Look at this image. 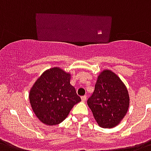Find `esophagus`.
<instances>
[{"instance_id": "1", "label": "esophagus", "mask_w": 151, "mask_h": 151, "mask_svg": "<svg viewBox=\"0 0 151 151\" xmlns=\"http://www.w3.org/2000/svg\"><path fill=\"white\" fill-rule=\"evenodd\" d=\"M81 100H82V101H83V102H84V101H86V100H87V96H82L81 97Z\"/></svg>"}]
</instances>
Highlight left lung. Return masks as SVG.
<instances>
[{
    "label": "left lung",
    "mask_w": 151,
    "mask_h": 151,
    "mask_svg": "<svg viewBox=\"0 0 151 151\" xmlns=\"http://www.w3.org/2000/svg\"><path fill=\"white\" fill-rule=\"evenodd\" d=\"M130 97L126 86L110 70L100 73L94 91L87 100L93 117L103 128L114 127L128 111Z\"/></svg>",
    "instance_id": "1"
}]
</instances>
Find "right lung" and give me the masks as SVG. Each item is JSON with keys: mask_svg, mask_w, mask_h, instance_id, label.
<instances>
[{"mask_svg": "<svg viewBox=\"0 0 151 151\" xmlns=\"http://www.w3.org/2000/svg\"><path fill=\"white\" fill-rule=\"evenodd\" d=\"M70 81V74L56 67L45 70L34 83L29 100L33 111L42 123L50 126L60 124L81 101Z\"/></svg>", "mask_w": 151, "mask_h": 151, "instance_id": "add662e5", "label": "right lung"}]
</instances>
